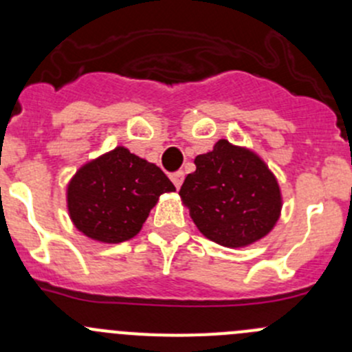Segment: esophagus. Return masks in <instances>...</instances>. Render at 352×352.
<instances>
[{"label": "esophagus", "instance_id": "esophagus-1", "mask_svg": "<svg viewBox=\"0 0 352 352\" xmlns=\"http://www.w3.org/2000/svg\"><path fill=\"white\" fill-rule=\"evenodd\" d=\"M184 172L182 170H179V172H173L172 175H170V179H172V182H173V186L177 187V189H180V186H182L184 184Z\"/></svg>", "mask_w": 352, "mask_h": 352}]
</instances>
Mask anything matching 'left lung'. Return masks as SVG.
Listing matches in <instances>:
<instances>
[{
    "label": "left lung",
    "instance_id": "obj_1",
    "mask_svg": "<svg viewBox=\"0 0 352 352\" xmlns=\"http://www.w3.org/2000/svg\"><path fill=\"white\" fill-rule=\"evenodd\" d=\"M179 194L206 239L223 247H247L274 228L281 190L265 163L252 151L219 140L194 160Z\"/></svg>",
    "mask_w": 352,
    "mask_h": 352
}]
</instances>
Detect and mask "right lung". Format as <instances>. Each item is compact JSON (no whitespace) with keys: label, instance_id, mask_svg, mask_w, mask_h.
Instances as JSON below:
<instances>
[{"label":"right lung","instance_id":"add662e5","mask_svg":"<svg viewBox=\"0 0 352 352\" xmlns=\"http://www.w3.org/2000/svg\"><path fill=\"white\" fill-rule=\"evenodd\" d=\"M173 190L160 166L119 146L78 170L67 186V209L88 239L120 243L138 235L158 197Z\"/></svg>","mask_w":352,"mask_h":352}]
</instances>
